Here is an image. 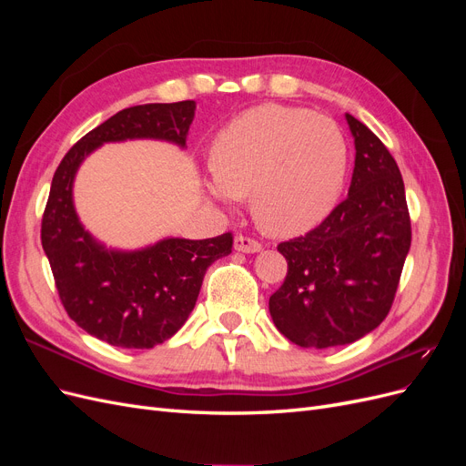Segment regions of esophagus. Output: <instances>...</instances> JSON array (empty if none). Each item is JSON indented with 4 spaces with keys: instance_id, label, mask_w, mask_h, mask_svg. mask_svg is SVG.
<instances>
[{
    "instance_id": "34e87169",
    "label": "esophagus",
    "mask_w": 466,
    "mask_h": 466,
    "mask_svg": "<svg viewBox=\"0 0 466 466\" xmlns=\"http://www.w3.org/2000/svg\"><path fill=\"white\" fill-rule=\"evenodd\" d=\"M233 248L238 252H245V255H255V252L262 250V245L255 238L245 237V235H237L235 241H233Z\"/></svg>"
}]
</instances>
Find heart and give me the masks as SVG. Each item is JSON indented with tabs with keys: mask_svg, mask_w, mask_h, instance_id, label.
I'll list each match as a JSON object with an SVG mask.
<instances>
[{
	"mask_svg": "<svg viewBox=\"0 0 466 466\" xmlns=\"http://www.w3.org/2000/svg\"><path fill=\"white\" fill-rule=\"evenodd\" d=\"M206 192L221 204L250 194L260 229L299 235L327 218L344 190L348 144L338 124L311 110L260 105L216 136Z\"/></svg>",
	"mask_w": 466,
	"mask_h": 466,
	"instance_id": "b5f03b06",
	"label": "heart"
}]
</instances>
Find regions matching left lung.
Listing matches in <instances>:
<instances>
[{"instance_id":"1","label":"left lung","mask_w":466,"mask_h":466,"mask_svg":"<svg viewBox=\"0 0 466 466\" xmlns=\"http://www.w3.org/2000/svg\"><path fill=\"white\" fill-rule=\"evenodd\" d=\"M356 161L348 198L319 228L279 243L288 276L272 295L276 329L301 348L360 340L385 320L410 250V216L397 161L346 115Z\"/></svg>"}]
</instances>
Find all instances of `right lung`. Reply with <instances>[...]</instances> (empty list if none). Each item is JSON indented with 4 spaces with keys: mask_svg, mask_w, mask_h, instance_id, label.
Wrapping results in <instances>:
<instances>
[{
    "mask_svg": "<svg viewBox=\"0 0 466 466\" xmlns=\"http://www.w3.org/2000/svg\"><path fill=\"white\" fill-rule=\"evenodd\" d=\"M194 110V101L124 108L83 136L54 173L42 248L69 319L110 346L144 350L168 340L192 313L208 268L231 252L233 237H165L136 250L108 248L79 221L76 175L105 144L159 139L185 149Z\"/></svg>",
    "mask_w": 466,
    "mask_h": 466,
    "instance_id": "add662e5",
    "label": "right lung"
}]
</instances>
